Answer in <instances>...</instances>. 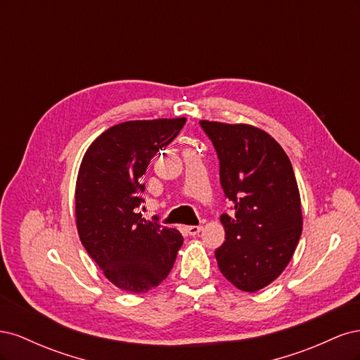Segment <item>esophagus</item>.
<instances>
[{"label":"esophagus","instance_id":"obj_1","mask_svg":"<svg viewBox=\"0 0 360 360\" xmlns=\"http://www.w3.org/2000/svg\"><path fill=\"white\" fill-rule=\"evenodd\" d=\"M201 230H202L201 225H191V226H188L189 236H197V234H200Z\"/></svg>","mask_w":360,"mask_h":360}]
</instances>
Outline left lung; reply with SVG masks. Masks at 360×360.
Returning <instances> with one entry per match:
<instances>
[{
    "instance_id": "left-lung-1",
    "label": "left lung",
    "mask_w": 360,
    "mask_h": 360,
    "mask_svg": "<svg viewBox=\"0 0 360 360\" xmlns=\"http://www.w3.org/2000/svg\"><path fill=\"white\" fill-rule=\"evenodd\" d=\"M219 158V177L233 213H224L225 242L214 250L221 274L242 291L274 282L302 234L300 193L285 151L249 124L200 122Z\"/></svg>"
}]
</instances>
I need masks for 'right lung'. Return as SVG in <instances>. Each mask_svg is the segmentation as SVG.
Listing matches in <instances>:
<instances>
[{
  "mask_svg": "<svg viewBox=\"0 0 360 360\" xmlns=\"http://www.w3.org/2000/svg\"><path fill=\"white\" fill-rule=\"evenodd\" d=\"M184 123L181 117L115 124L97 136L82 158L75 191L78 234L120 290L141 294L158 287L183 243L176 228L143 219L136 207L144 201L143 176L151 158Z\"/></svg>",
  "mask_w": 360,
  "mask_h": 360,
  "instance_id": "obj_1",
  "label": "right lung"
}]
</instances>
